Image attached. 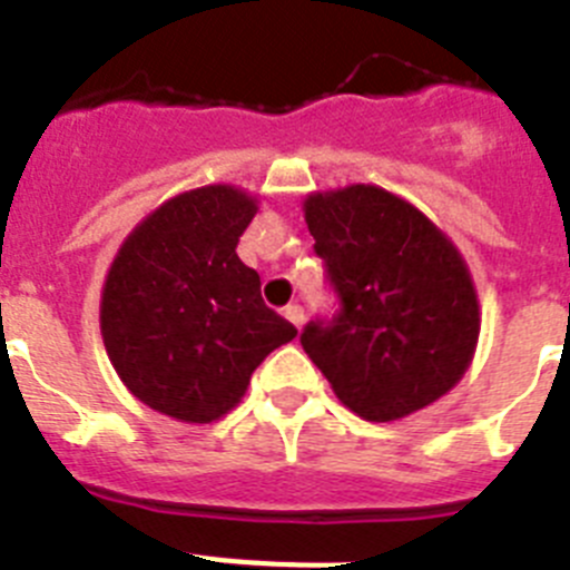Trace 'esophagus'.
<instances>
[{
	"label": "esophagus",
	"instance_id": "34e87169",
	"mask_svg": "<svg viewBox=\"0 0 570 570\" xmlns=\"http://www.w3.org/2000/svg\"><path fill=\"white\" fill-rule=\"evenodd\" d=\"M285 316H288V322L296 331H299L302 322H305V311H302L299 305H288V308H285Z\"/></svg>",
	"mask_w": 570,
	"mask_h": 570
}]
</instances>
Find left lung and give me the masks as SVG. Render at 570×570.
Listing matches in <instances>:
<instances>
[{"label":"left lung","mask_w":570,"mask_h":570,"mask_svg":"<svg viewBox=\"0 0 570 570\" xmlns=\"http://www.w3.org/2000/svg\"><path fill=\"white\" fill-rule=\"evenodd\" d=\"M302 210L342 299L334 322L302 331L305 354L367 422L434 405L471 367L482 325L454 239L380 185L314 190Z\"/></svg>","instance_id":"8db88e82"}]
</instances>
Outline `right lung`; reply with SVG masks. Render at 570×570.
I'll return each mask as SVG.
<instances>
[{"instance_id": "right-lung-1", "label": "right lung", "mask_w": 570, "mask_h": 570, "mask_svg": "<svg viewBox=\"0 0 570 570\" xmlns=\"http://www.w3.org/2000/svg\"><path fill=\"white\" fill-rule=\"evenodd\" d=\"M256 196L228 183L165 199L122 239L99 302L105 351L130 394L188 425L223 420L274 347L296 336L236 256Z\"/></svg>"}]
</instances>
